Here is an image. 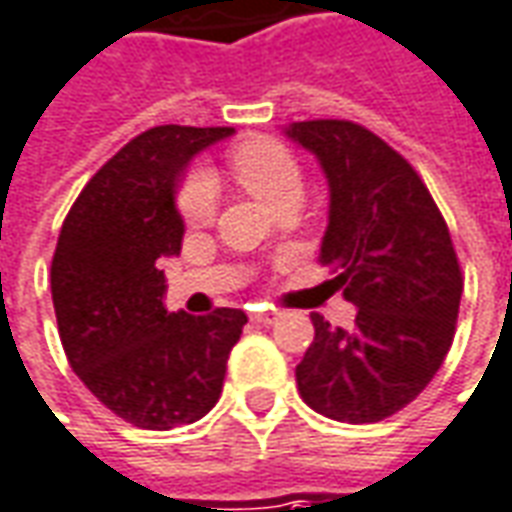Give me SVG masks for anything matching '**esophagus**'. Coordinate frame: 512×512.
Returning <instances> with one entry per match:
<instances>
[{
	"mask_svg": "<svg viewBox=\"0 0 512 512\" xmlns=\"http://www.w3.org/2000/svg\"><path fill=\"white\" fill-rule=\"evenodd\" d=\"M277 316H280V311H274V308H255L252 311V319H255L257 325H271Z\"/></svg>",
	"mask_w": 512,
	"mask_h": 512,
	"instance_id": "esophagus-1",
	"label": "esophagus"
}]
</instances>
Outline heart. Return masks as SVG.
Segmentation results:
<instances>
[{
    "mask_svg": "<svg viewBox=\"0 0 512 512\" xmlns=\"http://www.w3.org/2000/svg\"><path fill=\"white\" fill-rule=\"evenodd\" d=\"M227 162L232 176L271 210L283 207L288 201H300V165L280 139H243L241 145L229 151ZM176 204L190 227L210 224L215 215V182L210 173L193 170L179 187Z\"/></svg>",
    "mask_w": 512,
    "mask_h": 512,
    "instance_id": "heart-1",
    "label": "heart"
}]
</instances>
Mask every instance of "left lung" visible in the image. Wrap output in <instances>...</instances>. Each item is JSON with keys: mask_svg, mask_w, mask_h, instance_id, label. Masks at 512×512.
I'll return each instance as SVG.
<instances>
[{"mask_svg": "<svg viewBox=\"0 0 512 512\" xmlns=\"http://www.w3.org/2000/svg\"><path fill=\"white\" fill-rule=\"evenodd\" d=\"M285 134L325 170L330 210L319 260L358 308L353 328L311 314L314 342L297 364V387L319 415L378 423L440 370L460 314V260L417 170L373 131L305 120Z\"/></svg>", "mask_w": 512, "mask_h": 512, "instance_id": "left-lung-1", "label": "left lung"}]
</instances>
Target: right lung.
I'll return each mask as SVG.
<instances>
[{
    "label": "right lung",
    "instance_id": "add662e5",
    "mask_svg": "<svg viewBox=\"0 0 512 512\" xmlns=\"http://www.w3.org/2000/svg\"><path fill=\"white\" fill-rule=\"evenodd\" d=\"M232 128L156 125L111 156L75 198L52 255L64 353L86 389L125 423L168 431L221 398L246 314L165 308L162 257L182 252L176 187L187 162Z\"/></svg>",
    "mask_w": 512,
    "mask_h": 512
}]
</instances>
